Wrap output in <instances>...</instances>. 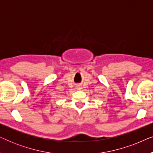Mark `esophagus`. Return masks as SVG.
Returning a JSON list of instances; mask_svg holds the SVG:
<instances>
[{
	"instance_id": "1",
	"label": "esophagus",
	"mask_w": 153,
	"mask_h": 153,
	"mask_svg": "<svg viewBox=\"0 0 153 153\" xmlns=\"http://www.w3.org/2000/svg\"><path fill=\"white\" fill-rule=\"evenodd\" d=\"M76 88L77 89H81V86H79V85H77V87H76Z\"/></svg>"
}]
</instances>
